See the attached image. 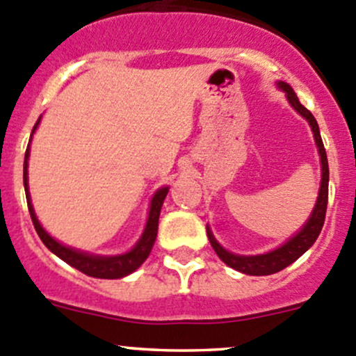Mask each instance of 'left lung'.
<instances>
[{
    "instance_id": "8db88e82",
    "label": "left lung",
    "mask_w": 356,
    "mask_h": 356,
    "mask_svg": "<svg viewBox=\"0 0 356 356\" xmlns=\"http://www.w3.org/2000/svg\"><path fill=\"white\" fill-rule=\"evenodd\" d=\"M277 86L286 92V98H288L291 106H293L301 117L307 118L308 124H310L315 143H317L318 155H321L322 181H321V189H318L317 203H315V208L314 211H312L310 218L307 220V224H305L303 229H301L298 234H294L288 243H284L281 248L270 251V253L254 254V257H243V254L231 253V251L224 250V248L215 241L213 234H211L210 229L207 227V234H208V239H210V245L215 250V253L218 254V258H220L225 265H229V267L236 268V270L243 272V274H248V275L275 274V272L282 270V268H286L288 265L293 264L294 260H298V258H300L308 248L314 245L315 239H317L318 234H321L322 225H324V220H325V210H327L329 165H327V155H325V148H324V143H322L317 120H315V117L310 113V111L301 105L300 99H298V96L294 95L293 88H291L289 84L279 81Z\"/></svg>"
}]
</instances>
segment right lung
Segmentation results:
<instances>
[{"label":"right lung","instance_id":"1","mask_svg":"<svg viewBox=\"0 0 356 356\" xmlns=\"http://www.w3.org/2000/svg\"><path fill=\"white\" fill-rule=\"evenodd\" d=\"M39 120L35 122L34 129H32V134H34L35 127H38ZM32 139V136H31ZM27 160H29V146L27 152H25V160H24V188H25V196H27V207L29 213H31L32 224H34L35 232L39 234L41 241L44 243V246L49 251L56 254L58 258H62L63 261L68 265H72L74 268L81 270L82 274L89 275V277H98V279H120L125 275L132 274L136 268L141 267L143 261L148 258V254L152 253V248L155 245L156 232H158V218H160V210L161 204H163L165 196H167L168 188L158 189L152 200V207H149L148 213V222H146L145 232H143L141 239L136 243V246L132 248L129 253L117 254V257H95V254L84 253V251L74 250V248L63 246L62 243H58L56 239H53L44 229L39 224L38 217L34 213V208L31 203V195H29V184H27Z\"/></svg>","mask_w":356,"mask_h":356}]
</instances>
